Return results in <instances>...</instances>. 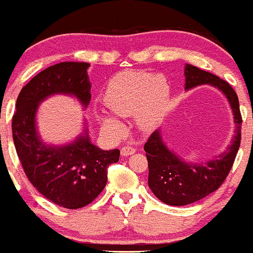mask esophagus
Segmentation results:
<instances>
[{
    "mask_svg": "<svg viewBox=\"0 0 253 253\" xmlns=\"http://www.w3.org/2000/svg\"><path fill=\"white\" fill-rule=\"evenodd\" d=\"M134 153H135V148L132 146H124L123 148H121V155L123 156L132 155Z\"/></svg>",
    "mask_w": 253,
    "mask_h": 253,
    "instance_id": "esophagus-1",
    "label": "esophagus"
}]
</instances>
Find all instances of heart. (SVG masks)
I'll use <instances>...</instances> for the list:
<instances>
[{"label": "heart", "instance_id": "1", "mask_svg": "<svg viewBox=\"0 0 253 253\" xmlns=\"http://www.w3.org/2000/svg\"><path fill=\"white\" fill-rule=\"evenodd\" d=\"M169 85L164 76L152 77L143 71H125L108 82L104 92V104L120 117L135 114L137 124L149 127L162 113L169 97ZM101 123L106 128H121L119 120L103 113Z\"/></svg>", "mask_w": 253, "mask_h": 253}]
</instances>
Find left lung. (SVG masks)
I'll return each mask as SVG.
<instances>
[{"label":"left lung","instance_id":"left-lung-1","mask_svg":"<svg viewBox=\"0 0 253 253\" xmlns=\"http://www.w3.org/2000/svg\"><path fill=\"white\" fill-rule=\"evenodd\" d=\"M185 89L209 84L219 88L228 98L237 126L228 150L204 165L184 162L162 142L161 133L155 130L145 143L148 161V185L160 201L168 206H187L218 189L231 170L241 146L242 114L237 93L228 82L193 65H185Z\"/></svg>","mask_w":253,"mask_h":253}]
</instances>
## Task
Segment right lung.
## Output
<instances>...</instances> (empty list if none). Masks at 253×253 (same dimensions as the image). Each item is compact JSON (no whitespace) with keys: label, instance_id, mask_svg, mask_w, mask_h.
Listing matches in <instances>:
<instances>
[{"label":"right lung","instance_id":"right-lung-1","mask_svg":"<svg viewBox=\"0 0 253 253\" xmlns=\"http://www.w3.org/2000/svg\"><path fill=\"white\" fill-rule=\"evenodd\" d=\"M87 63L64 62L38 73L21 89L11 129L22 167L40 193L57 206L79 209L93 202L107 182V168L120 150H103L82 135L68 146L42 143L36 132L38 104L55 93L73 94L86 107L91 99Z\"/></svg>","mask_w":253,"mask_h":253}]
</instances>
